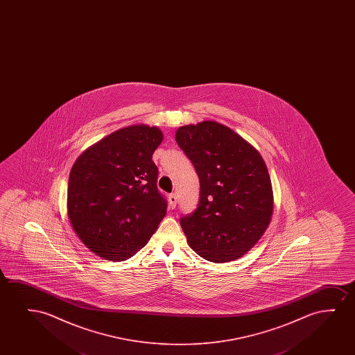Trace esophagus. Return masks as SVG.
<instances>
[{
  "instance_id": "obj_1",
  "label": "esophagus",
  "mask_w": 355,
  "mask_h": 355,
  "mask_svg": "<svg viewBox=\"0 0 355 355\" xmlns=\"http://www.w3.org/2000/svg\"><path fill=\"white\" fill-rule=\"evenodd\" d=\"M168 204H170L171 209H175V205H177V195L175 193L168 196Z\"/></svg>"
}]
</instances>
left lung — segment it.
<instances>
[{
  "label": "left lung",
  "mask_w": 355,
  "mask_h": 355,
  "mask_svg": "<svg viewBox=\"0 0 355 355\" xmlns=\"http://www.w3.org/2000/svg\"><path fill=\"white\" fill-rule=\"evenodd\" d=\"M175 141L194 165L200 199L180 225L190 248L209 262L238 259L270 223L272 189L254 148L218 122L180 127Z\"/></svg>",
  "instance_id": "8db88e82"
}]
</instances>
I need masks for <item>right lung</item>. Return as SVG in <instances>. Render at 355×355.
Instances as JSON below:
<instances>
[{
    "label": "right lung",
    "mask_w": 355,
    "mask_h": 355,
    "mask_svg": "<svg viewBox=\"0 0 355 355\" xmlns=\"http://www.w3.org/2000/svg\"><path fill=\"white\" fill-rule=\"evenodd\" d=\"M164 139L157 127L114 132L78 156L68 183V216L91 251L125 261L144 248L165 217L153 154Z\"/></svg>",
    "instance_id": "1"
}]
</instances>
